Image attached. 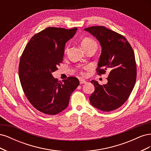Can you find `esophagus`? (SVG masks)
Wrapping results in <instances>:
<instances>
[{"label": "esophagus", "instance_id": "1", "mask_svg": "<svg viewBox=\"0 0 151 151\" xmlns=\"http://www.w3.org/2000/svg\"><path fill=\"white\" fill-rule=\"evenodd\" d=\"M79 82L81 84H86L87 83V81L85 79H79Z\"/></svg>", "mask_w": 151, "mask_h": 151}]
</instances>
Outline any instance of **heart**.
I'll list each match as a JSON object with an SVG mask.
<instances>
[{
  "instance_id": "heart-1",
  "label": "heart",
  "mask_w": 151,
  "mask_h": 151,
  "mask_svg": "<svg viewBox=\"0 0 151 151\" xmlns=\"http://www.w3.org/2000/svg\"><path fill=\"white\" fill-rule=\"evenodd\" d=\"M94 44H96V43L92 38L89 37H86L83 38V40L81 42V46L84 49L88 48Z\"/></svg>"
}]
</instances>
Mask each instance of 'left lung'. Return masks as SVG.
Returning a JSON list of instances; mask_svg holds the SVG:
<instances>
[{
    "instance_id": "left-lung-1",
    "label": "left lung",
    "mask_w": 151,
    "mask_h": 151,
    "mask_svg": "<svg viewBox=\"0 0 151 151\" xmlns=\"http://www.w3.org/2000/svg\"><path fill=\"white\" fill-rule=\"evenodd\" d=\"M98 40L101 53L98 64V74L109 70L108 83L103 86L93 80L94 91L89 97L92 106L103 111L120 108L129 98L136 81L135 54L124 36L104 26L85 28Z\"/></svg>"
}]
</instances>
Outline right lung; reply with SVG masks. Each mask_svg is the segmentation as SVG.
<instances>
[{
    "instance_id": "1",
    "label": "right lung",
    "mask_w": 151,
    "mask_h": 151,
    "mask_svg": "<svg viewBox=\"0 0 151 151\" xmlns=\"http://www.w3.org/2000/svg\"><path fill=\"white\" fill-rule=\"evenodd\" d=\"M77 30L49 27L34 35L22 54L19 76L22 89L30 103L45 114L54 115L64 110L79 85L76 77L62 83L52 75L63 61L65 43Z\"/></svg>"
}]
</instances>
